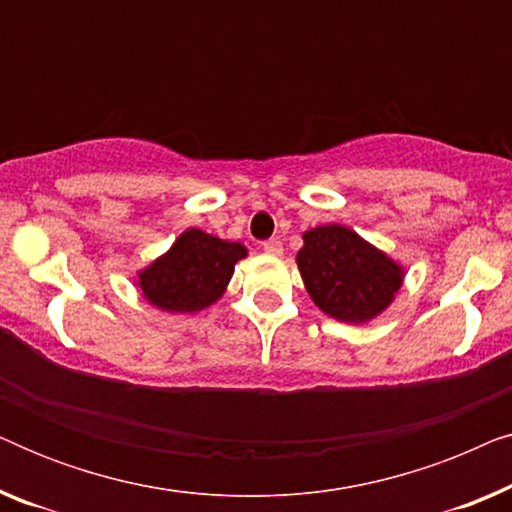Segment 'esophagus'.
<instances>
[{
  "label": "esophagus",
  "instance_id": "esophagus-1",
  "mask_svg": "<svg viewBox=\"0 0 512 512\" xmlns=\"http://www.w3.org/2000/svg\"><path fill=\"white\" fill-rule=\"evenodd\" d=\"M261 247H263L265 254H272V256H282V251H284L282 242L275 240V237H272V240H265V242L261 244Z\"/></svg>",
  "mask_w": 512,
  "mask_h": 512
}]
</instances>
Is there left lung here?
I'll return each instance as SVG.
<instances>
[{
    "instance_id": "obj_1",
    "label": "left lung",
    "mask_w": 512,
    "mask_h": 512,
    "mask_svg": "<svg viewBox=\"0 0 512 512\" xmlns=\"http://www.w3.org/2000/svg\"><path fill=\"white\" fill-rule=\"evenodd\" d=\"M298 270L319 310L361 324L380 314L401 289L403 270L345 226H319L303 235Z\"/></svg>"
}]
</instances>
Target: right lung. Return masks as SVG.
Instances as JSON below:
<instances>
[{"label":"right lung","mask_w":512,"mask_h":512,"mask_svg":"<svg viewBox=\"0 0 512 512\" xmlns=\"http://www.w3.org/2000/svg\"><path fill=\"white\" fill-rule=\"evenodd\" d=\"M247 256L240 242L188 228L165 256L139 272V286L151 305L167 312H198L219 300L235 263Z\"/></svg>","instance_id":"right-lung-1"}]
</instances>
